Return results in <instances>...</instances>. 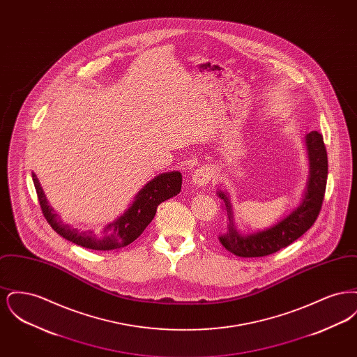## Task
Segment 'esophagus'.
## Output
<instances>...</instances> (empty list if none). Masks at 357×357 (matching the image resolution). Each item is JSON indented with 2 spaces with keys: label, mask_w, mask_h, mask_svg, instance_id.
I'll return each instance as SVG.
<instances>
[{
  "label": "esophagus",
  "mask_w": 357,
  "mask_h": 357,
  "mask_svg": "<svg viewBox=\"0 0 357 357\" xmlns=\"http://www.w3.org/2000/svg\"><path fill=\"white\" fill-rule=\"evenodd\" d=\"M213 169L208 166H202L199 169H197L194 175H192V183L197 187H204L208 185L213 179Z\"/></svg>",
  "instance_id": "1"
}]
</instances>
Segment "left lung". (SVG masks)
<instances>
[{
  "label": "left lung",
  "instance_id": "8db88e82",
  "mask_svg": "<svg viewBox=\"0 0 357 357\" xmlns=\"http://www.w3.org/2000/svg\"><path fill=\"white\" fill-rule=\"evenodd\" d=\"M305 142L310 167L305 197L294 211H291L287 218L281 220L271 229L249 236H241L233 223L231 204L229 202V198L222 191L218 192L220 198L225 202V208L229 215L227 231L220 237V241L230 253L242 258L273 255L301 237L316 222L323 206L324 194L326 188L328 155L323 135L320 132H309L306 135Z\"/></svg>",
  "mask_w": 357,
  "mask_h": 357
}]
</instances>
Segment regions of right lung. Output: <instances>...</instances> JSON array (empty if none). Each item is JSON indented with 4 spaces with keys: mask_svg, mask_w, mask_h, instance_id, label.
I'll use <instances>...</instances> for the list:
<instances>
[{
    "mask_svg": "<svg viewBox=\"0 0 357 357\" xmlns=\"http://www.w3.org/2000/svg\"><path fill=\"white\" fill-rule=\"evenodd\" d=\"M34 188L43 215L52 229L70 242L92 250L120 249L139 237L153 221L158 206L178 195L182 187V175L179 171L166 172L155 176L137 194L131 207L121 214L116 221L108 223L102 231H80L60 220L47 202L43 188L32 172Z\"/></svg>",
    "mask_w": 357,
    "mask_h": 357,
    "instance_id": "1",
    "label": "right lung"
}]
</instances>
